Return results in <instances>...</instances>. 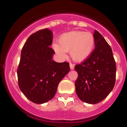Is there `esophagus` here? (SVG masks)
<instances>
[{
    "label": "esophagus",
    "instance_id": "esophagus-1",
    "mask_svg": "<svg viewBox=\"0 0 127 127\" xmlns=\"http://www.w3.org/2000/svg\"><path fill=\"white\" fill-rule=\"evenodd\" d=\"M74 66L75 65L74 64H72V63H70V68L71 70H73L74 69Z\"/></svg>",
    "mask_w": 127,
    "mask_h": 127
}]
</instances>
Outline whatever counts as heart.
Wrapping results in <instances>:
<instances>
[{
	"label": "heart",
	"instance_id": "1",
	"mask_svg": "<svg viewBox=\"0 0 127 127\" xmlns=\"http://www.w3.org/2000/svg\"><path fill=\"white\" fill-rule=\"evenodd\" d=\"M58 44L53 45L54 50L63 58L67 57L65 52H69L72 58L81 62L90 57L95 46V37L90 32L71 31L63 33L58 38Z\"/></svg>",
	"mask_w": 127,
	"mask_h": 127
}]
</instances>
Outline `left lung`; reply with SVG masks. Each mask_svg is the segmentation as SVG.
I'll return each instance as SVG.
<instances>
[{
    "label": "left lung",
    "instance_id": "obj_1",
    "mask_svg": "<svg viewBox=\"0 0 127 127\" xmlns=\"http://www.w3.org/2000/svg\"><path fill=\"white\" fill-rule=\"evenodd\" d=\"M95 50L81 64L75 66L78 76L75 82L79 99L88 104H97L112 91L116 81V66L111 48L95 30Z\"/></svg>",
    "mask_w": 127,
    "mask_h": 127
}]
</instances>
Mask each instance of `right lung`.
<instances>
[{
  "instance_id": "add662e5",
  "label": "right lung",
  "mask_w": 127,
  "mask_h": 127,
  "mask_svg": "<svg viewBox=\"0 0 127 127\" xmlns=\"http://www.w3.org/2000/svg\"><path fill=\"white\" fill-rule=\"evenodd\" d=\"M53 33L48 29L32 33L25 43L17 69L20 89L35 104L52 99L60 81L70 70L69 63L52 60Z\"/></svg>"
}]
</instances>
